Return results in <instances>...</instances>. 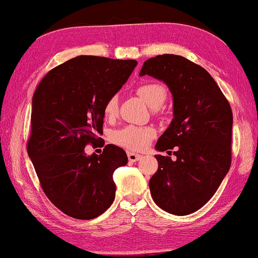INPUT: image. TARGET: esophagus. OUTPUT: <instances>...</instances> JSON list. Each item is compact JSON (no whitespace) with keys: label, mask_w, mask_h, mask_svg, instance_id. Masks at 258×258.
Segmentation results:
<instances>
[{"label":"esophagus","mask_w":258,"mask_h":258,"mask_svg":"<svg viewBox=\"0 0 258 258\" xmlns=\"http://www.w3.org/2000/svg\"><path fill=\"white\" fill-rule=\"evenodd\" d=\"M128 159L130 162H136V161H139L140 159H141L142 156L139 155V154H136V153H131V152H128Z\"/></svg>","instance_id":"34e87169"}]
</instances>
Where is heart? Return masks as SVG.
<instances>
[{
  "instance_id": "heart-1",
  "label": "heart",
  "mask_w": 258,
  "mask_h": 258,
  "mask_svg": "<svg viewBox=\"0 0 258 258\" xmlns=\"http://www.w3.org/2000/svg\"><path fill=\"white\" fill-rule=\"evenodd\" d=\"M139 96L153 108L159 107L167 98V90L161 84L147 83L138 88ZM118 96L113 95L105 101L103 112L107 118L113 117L118 112ZM155 136V131L150 127L126 126L121 129L114 131L112 134V141L130 151H143L150 145Z\"/></svg>"
}]
</instances>
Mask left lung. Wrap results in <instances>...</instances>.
Returning <instances> with one entry per match:
<instances>
[{"label":"left lung","mask_w":258,"mask_h":258,"mask_svg":"<svg viewBox=\"0 0 258 258\" xmlns=\"http://www.w3.org/2000/svg\"><path fill=\"white\" fill-rule=\"evenodd\" d=\"M144 75L162 81L173 98V119L155 148L177 146L174 161L155 155L158 170L150 179L151 195L168 213H194L212 198L229 171L231 107L208 71L182 56L147 59L140 72Z\"/></svg>","instance_id":"8db88e82"}]
</instances>
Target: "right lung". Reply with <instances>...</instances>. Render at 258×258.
I'll use <instances>...</instances> for the list:
<instances>
[{"instance_id": "1", "label": "right lung", "mask_w": 258, "mask_h": 258, "mask_svg": "<svg viewBox=\"0 0 258 258\" xmlns=\"http://www.w3.org/2000/svg\"><path fill=\"white\" fill-rule=\"evenodd\" d=\"M136 60L79 56L45 75L32 98L28 155L46 196L64 214L92 220L115 199L114 171L127 165L122 148L85 154L102 132L105 101L120 90ZM100 139V138H99Z\"/></svg>"}]
</instances>
